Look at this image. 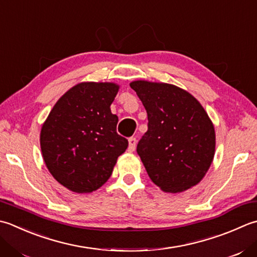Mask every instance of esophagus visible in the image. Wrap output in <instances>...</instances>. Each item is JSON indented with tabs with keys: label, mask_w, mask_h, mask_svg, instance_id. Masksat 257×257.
Returning <instances> with one entry per match:
<instances>
[{
	"label": "esophagus",
	"mask_w": 257,
	"mask_h": 257,
	"mask_svg": "<svg viewBox=\"0 0 257 257\" xmlns=\"http://www.w3.org/2000/svg\"><path fill=\"white\" fill-rule=\"evenodd\" d=\"M128 142H129L128 150H129L130 153H133L134 150L136 149V145H137V139H136L135 137H130V138L128 139Z\"/></svg>",
	"instance_id": "34e87169"
}]
</instances>
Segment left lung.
<instances>
[{"instance_id": "8db88e82", "label": "left lung", "mask_w": 257, "mask_h": 257, "mask_svg": "<svg viewBox=\"0 0 257 257\" xmlns=\"http://www.w3.org/2000/svg\"><path fill=\"white\" fill-rule=\"evenodd\" d=\"M148 115L137 153L153 183L167 193L197 185L215 155V129L198 100L174 84L130 83Z\"/></svg>"}]
</instances>
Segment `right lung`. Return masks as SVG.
Listing matches in <instances>:
<instances>
[{
  "mask_svg": "<svg viewBox=\"0 0 257 257\" xmlns=\"http://www.w3.org/2000/svg\"><path fill=\"white\" fill-rule=\"evenodd\" d=\"M119 85L82 82L68 90L45 120L40 145L47 168L74 193H91L107 182L128 140L117 134L110 105Z\"/></svg>",
  "mask_w": 257,
  "mask_h": 257,
  "instance_id": "right-lung-1",
  "label": "right lung"
}]
</instances>
